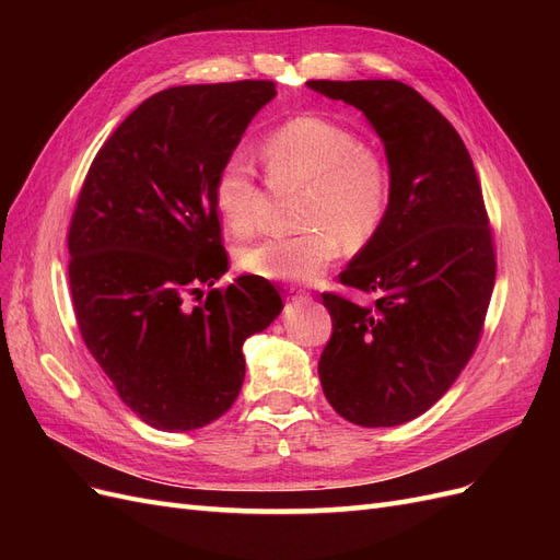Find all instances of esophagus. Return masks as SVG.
Listing matches in <instances>:
<instances>
[{
  "instance_id": "obj_1",
  "label": "esophagus",
  "mask_w": 560,
  "mask_h": 560,
  "mask_svg": "<svg viewBox=\"0 0 560 560\" xmlns=\"http://www.w3.org/2000/svg\"><path fill=\"white\" fill-rule=\"evenodd\" d=\"M290 296H292V301H311V292L301 290V287H296V284H290Z\"/></svg>"
}]
</instances>
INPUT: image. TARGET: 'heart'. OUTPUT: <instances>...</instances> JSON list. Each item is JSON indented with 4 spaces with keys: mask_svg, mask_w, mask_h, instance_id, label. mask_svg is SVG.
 <instances>
[{
    "mask_svg": "<svg viewBox=\"0 0 560 560\" xmlns=\"http://www.w3.org/2000/svg\"><path fill=\"white\" fill-rule=\"evenodd\" d=\"M261 156L268 173L303 184L294 235H276L238 252V266L264 280L306 282L341 252V241L360 249L381 231L393 179L381 151L352 128L317 114L287 118L266 135ZM214 208L235 235L259 224L257 171L245 154L226 156L214 177Z\"/></svg>",
    "mask_w": 560,
    "mask_h": 560,
    "instance_id": "1",
    "label": "heart"
}]
</instances>
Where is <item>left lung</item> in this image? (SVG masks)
<instances>
[{
	"mask_svg": "<svg viewBox=\"0 0 560 560\" xmlns=\"http://www.w3.org/2000/svg\"><path fill=\"white\" fill-rule=\"evenodd\" d=\"M308 86L366 114L393 179L381 231L338 276L374 301L322 294L334 325L322 389L354 425H401L446 395L481 341L498 270L481 184L460 135L416 89L395 79Z\"/></svg>",
	"mask_w": 560,
	"mask_h": 560,
	"instance_id": "8db88e82",
	"label": "left lung"
}]
</instances>
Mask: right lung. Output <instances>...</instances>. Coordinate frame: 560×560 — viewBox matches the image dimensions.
Returning <instances> with one entry per match:
<instances>
[{"label":"right lung","instance_id":"right-lung-1","mask_svg":"<svg viewBox=\"0 0 560 560\" xmlns=\"http://www.w3.org/2000/svg\"><path fill=\"white\" fill-rule=\"evenodd\" d=\"M273 95L266 79L151 95L79 191L67 233L77 325L121 401L156 430L224 416L245 378V338L282 311L264 278L214 287L229 268L214 177Z\"/></svg>","mask_w":560,"mask_h":560}]
</instances>
